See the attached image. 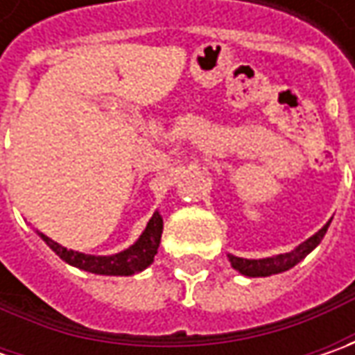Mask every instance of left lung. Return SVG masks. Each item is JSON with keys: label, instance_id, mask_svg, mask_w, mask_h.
Returning <instances> with one entry per match:
<instances>
[{"label": "left lung", "instance_id": "obj_1", "mask_svg": "<svg viewBox=\"0 0 355 355\" xmlns=\"http://www.w3.org/2000/svg\"><path fill=\"white\" fill-rule=\"evenodd\" d=\"M328 225L330 223H326L316 235H312L308 241L298 245L291 252H284V254H279V257H268V259H241V257L229 254V261H231L233 268L239 270L241 275H245V277H270V275H277V272H284V270L293 268L294 265H298L312 249H316V245L326 235Z\"/></svg>", "mask_w": 355, "mask_h": 355}]
</instances>
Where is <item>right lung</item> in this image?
<instances>
[{
  "label": "right lung",
  "instance_id": "add662e5",
  "mask_svg": "<svg viewBox=\"0 0 355 355\" xmlns=\"http://www.w3.org/2000/svg\"><path fill=\"white\" fill-rule=\"evenodd\" d=\"M162 229H164L162 215L154 213L150 223L146 227V231L140 235V239L130 249L118 252V254H110V257H94V254L69 251V249L61 247L59 243H55L53 239H49L47 235H43V233H39V235L69 265L83 268V270H89V272H94V275H116V277L120 275V277H128V275L140 272L148 265H152V261H154V257H156L157 252V247H159Z\"/></svg>",
  "mask_w": 355,
  "mask_h": 355
}]
</instances>
